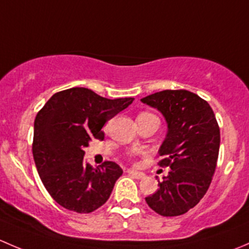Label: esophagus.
<instances>
[{
    "label": "esophagus",
    "mask_w": 249,
    "mask_h": 249,
    "mask_svg": "<svg viewBox=\"0 0 249 249\" xmlns=\"http://www.w3.org/2000/svg\"><path fill=\"white\" fill-rule=\"evenodd\" d=\"M127 173H129L130 176H132V177L137 178V179H142V178L145 177L144 173L136 171V170H131V169H130V170H127Z\"/></svg>",
    "instance_id": "obj_1"
}]
</instances>
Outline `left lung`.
I'll return each instance as SVG.
<instances>
[{"instance_id": "obj_1", "label": "left lung", "mask_w": 249, "mask_h": 249, "mask_svg": "<svg viewBox=\"0 0 249 249\" xmlns=\"http://www.w3.org/2000/svg\"><path fill=\"white\" fill-rule=\"evenodd\" d=\"M141 101L166 120L159 165L171 167L145 202L164 217L184 214L206 194L217 166L220 132L215 115L205 100L188 90H164Z\"/></svg>"}]
</instances>
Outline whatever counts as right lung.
I'll return each instance as SVG.
<instances>
[{
	"instance_id": "right-lung-1",
	"label": "right lung",
	"mask_w": 249,
	"mask_h": 249,
	"mask_svg": "<svg viewBox=\"0 0 249 249\" xmlns=\"http://www.w3.org/2000/svg\"><path fill=\"white\" fill-rule=\"evenodd\" d=\"M134 100H109L87 88H71L53 95L37 113L35 164L48 193L60 206L90 213L109 199L123 170L113 161L94 169L83 160L84 148L91 140H104V125Z\"/></svg>"
}]
</instances>
